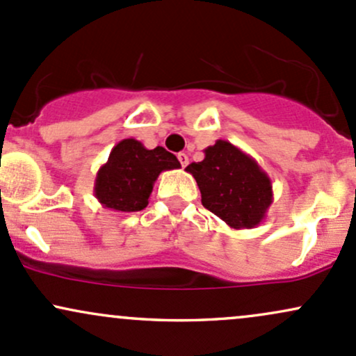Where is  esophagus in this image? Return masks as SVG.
Listing matches in <instances>:
<instances>
[{"instance_id": "34e87169", "label": "esophagus", "mask_w": 356, "mask_h": 356, "mask_svg": "<svg viewBox=\"0 0 356 356\" xmlns=\"http://www.w3.org/2000/svg\"><path fill=\"white\" fill-rule=\"evenodd\" d=\"M178 161L183 168L188 165V156H186V153H178Z\"/></svg>"}]
</instances>
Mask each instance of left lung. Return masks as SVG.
I'll return each mask as SVG.
<instances>
[{
	"label": "left lung",
	"mask_w": 356,
	"mask_h": 356,
	"mask_svg": "<svg viewBox=\"0 0 356 356\" xmlns=\"http://www.w3.org/2000/svg\"><path fill=\"white\" fill-rule=\"evenodd\" d=\"M200 163L185 168L197 179L202 203L230 229H254L266 218L274 193L259 163L225 139L205 151Z\"/></svg>",
	"instance_id": "obj_1"
}]
</instances>
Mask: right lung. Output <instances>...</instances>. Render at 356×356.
Segmentation results:
<instances>
[{
  "mask_svg": "<svg viewBox=\"0 0 356 356\" xmlns=\"http://www.w3.org/2000/svg\"><path fill=\"white\" fill-rule=\"evenodd\" d=\"M179 166L177 156L168 153L165 147L147 149L138 139H122L99 168L94 195L104 209L126 213L139 211L149 203L159 173L178 170Z\"/></svg>",
  "mask_w": 356,
  "mask_h": 356,
  "instance_id": "obj_1",
  "label": "right lung"
}]
</instances>
